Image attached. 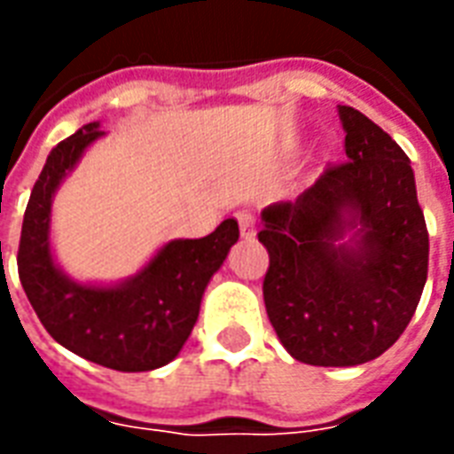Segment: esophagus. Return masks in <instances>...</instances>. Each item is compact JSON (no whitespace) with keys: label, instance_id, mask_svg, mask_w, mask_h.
<instances>
[{"label":"esophagus","instance_id":"34e87169","mask_svg":"<svg viewBox=\"0 0 454 454\" xmlns=\"http://www.w3.org/2000/svg\"><path fill=\"white\" fill-rule=\"evenodd\" d=\"M238 226H240V236L250 238L253 233H255V216L253 214H247V211H243V214H238Z\"/></svg>","mask_w":454,"mask_h":454}]
</instances>
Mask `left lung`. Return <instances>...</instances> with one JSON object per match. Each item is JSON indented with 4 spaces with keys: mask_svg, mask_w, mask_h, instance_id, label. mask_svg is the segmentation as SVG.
<instances>
[{
    "mask_svg": "<svg viewBox=\"0 0 454 454\" xmlns=\"http://www.w3.org/2000/svg\"><path fill=\"white\" fill-rule=\"evenodd\" d=\"M345 158L296 199L262 211V294L286 352L306 364L350 367L406 331L428 277V228L413 169L389 133L338 106ZM360 225L355 247H333Z\"/></svg>",
    "mask_w": 454,
    "mask_h": 454,
    "instance_id": "8db88e82",
    "label": "left lung"
}]
</instances>
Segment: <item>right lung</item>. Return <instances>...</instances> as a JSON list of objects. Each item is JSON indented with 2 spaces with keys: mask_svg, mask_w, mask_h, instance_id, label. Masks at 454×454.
I'll list each match as a JSON object with an SVG mask.
<instances>
[{
  "mask_svg": "<svg viewBox=\"0 0 454 454\" xmlns=\"http://www.w3.org/2000/svg\"><path fill=\"white\" fill-rule=\"evenodd\" d=\"M102 133L97 123H87L51 150L24 214L19 279L43 328L63 348L109 370L148 372L177 357L197 324L208 279L240 233L236 218H226L208 236L168 243L126 285L106 289L70 282L48 247L51 199Z\"/></svg>",
  "mask_w": 454,
  "mask_h": 454,
  "instance_id": "1",
  "label": "right lung"
}]
</instances>
